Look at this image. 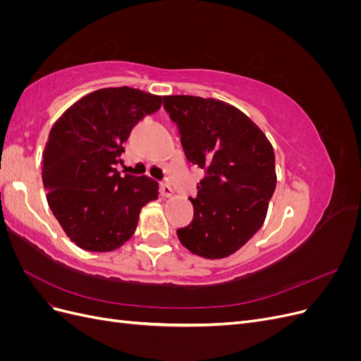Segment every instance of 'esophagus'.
<instances>
[{"instance_id":"esophagus-1","label":"esophagus","mask_w":361,"mask_h":361,"mask_svg":"<svg viewBox=\"0 0 361 361\" xmlns=\"http://www.w3.org/2000/svg\"><path fill=\"white\" fill-rule=\"evenodd\" d=\"M159 192H161L162 197H173V194H174L173 188L170 187L169 183H161V187H159Z\"/></svg>"}]
</instances>
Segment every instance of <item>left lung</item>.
<instances>
[{"instance_id":"obj_1","label":"left lung","mask_w":361,"mask_h":361,"mask_svg":"<svg viewBox=\"0 0 361 361\" xmlns=\"http://www.w3.org/2000/svg\"><path fill=\"white\" fill-rule=\"evenodd\" d=\"M185 157L204 170L194 218L178 228L180 244L204 259L233 255L265 221L274 194L276 155L260 128L236 106L212 97L164 96Z\"/></svg>"}]
</instances>
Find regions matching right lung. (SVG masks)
I'll return each instance as SVG.
<instances>
[{
  "label": "right lung",
  "mask_w": 361,
  "mask_h": 361,
  "mask_svg": "<svg viewBox=\"0 0 361 361\" xmlns=\"http://www.w3.org/2000/svg\"><path fill=\"white\" fill-rule=\"evenodd\" d=\"M162 97L130 87L92 92L51 128L43 150L47 200L64 233L87 251H113L134 235L141 207L158 199L147 176H120L116 164L130 130Z\"/></svg>",
  "instance_id": "right-lung-1"
}]
</instances>
